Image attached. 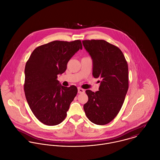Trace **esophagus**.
<instances>
[{"label": "esophagus", "mask_w": 160, "mask_h": 160, "mask_svg": "<svg viewBox=\"0 0 160 160\" xmlns=\"http://www.w3.org/2000/svg\"><path fill=\"white\" fill-rule=\"evenodd\" d=\"M84 90L81 88H78V93L79 94H83L84 93Z\"/></svg>", "instance_id": "obj_1"}]
</instances>
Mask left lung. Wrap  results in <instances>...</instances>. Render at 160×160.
Listing matches in <instances>:
<instances>
[{"mask_svg": "<svg viewBox=\"0 0 160 160\" xmlns=\"http://www.w3.org/2000/svg\"><path fill=\"white\" fill-rule=\"evenodd\" d=\"M93 61L92 74L102 79L99 91L86 90L88 101L84 105L87 117L92 123L103 125L118 113L128 89V68L122 51L103 40L82 41Z\"/></svg>", "mask_w": 160, "mask_h": 160, "instance_id": "obj_1", "label": "left lung"}]
</instances>
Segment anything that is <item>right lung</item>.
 <instances>
[{
	"mask_svg": "<svg viewBox=\"0 0 160 160\" xmlns=\"http://www.w3.org/2000/svg\"><path fill=\"white\" fill-rule=\"evenodd\" d=\"M82 48L79 40L53 41L36 48L27 61L25 98L34 115L45 125H58L67 115L78 89L59 84L58 74L66 71L69 59Z\"/></svg>",
	"mask_w": 160,
	"mask_h": 160,
	"instance_id": "obj_1",
	"label": "right lung"
}]
</instances>
